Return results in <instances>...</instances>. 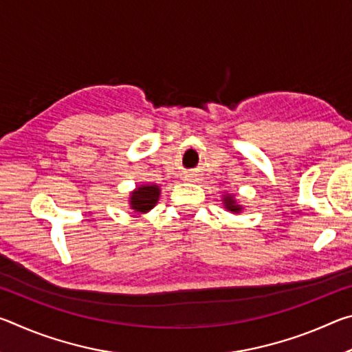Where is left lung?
<instances>
[{
    "label": "left lung",
    "instance_id": "left-lung-1",
    "mask_svg": "<svg viewBox=\"0 0 352 352\" xmlns=\"http://www.w3.org/2000/svg\"><path fill=\"white\" fill-rule=\"evenodd\" d=\"M223 204H226V208H228L230 211H233V212L241 211V206L239 205H234V200L231 199V197H225L223 199Z\"/></svg>",
    "mask_w": 352,
    "mask_h": 352
}]
</instances>
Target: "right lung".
Wrapping results in <instances>:
<instances>
[{
  "label": "right lung",
  "mask_w": 352,
  "mask_h": 352,
  "mask_svg": "<svg viewBox=\"0 0 352 352\" xmlns=\"http://www.w3.org/2000/svg\"><path fill=\"white\" fill-rule=\"evenodd\" d=\"M160 197V188L158 186H140L138 189L132 192L130 197V206L132 210L138 212H147L152 210L155 204L158 201Z\"/></svg>",
  "instance_id": "1"
}]
</instances>
